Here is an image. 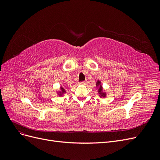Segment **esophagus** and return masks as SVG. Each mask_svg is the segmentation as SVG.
Segmentation results:
<instances>
[{
	"mask_svg": "<svg viewBox=\"0 0 160 160\" xmlns=\"http://www.w3.org/2000/svg\"><path fill=\"white\" fill-rule=\"evenodd\" d=\"M80 84H81V85H86V81H82V82H81Z\"/></svg>",
	"mask_w": 160,
	"mask_h": 160,
	"instance_id": "esophagus-1",
	"label": "esophagus"
}]
</instances>
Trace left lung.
<instances>
[{"label": "left lung", "instance_id": "left-lung-1", "mask_svg": "<svg viewBox=\"0 0 160 160\" xmlns=\"http://www.w3.org/2000/svg\"><path fill=\"white\" fill-rule=\"evenodd\" d=\"M96 89H98V95L101 98H104L107 96V93L103 89V85L101 84V81L100 80H98L96 82Z\"/></svg>", "mask_w": 160, "mask_h": 160}]
</instances>
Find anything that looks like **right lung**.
<instances>
[{"instance_id":"right-lung-1","label":"right lung","mask_w":160,"mask_h":160,"mask_svg":"<svg viewBox=\"0 0 160 160\" xmlns=\"http://www.w3.org/2000/svg\"><path fill=\"white\" fill-rule=\"evenodd\" d=\"M66 93H67V91H66L65 89L63 88V87L61 86V85L60 86L59 90L57 91V94L58 96H59V97L64 96V95H65Z\"/></svg>"}]
</instances>
